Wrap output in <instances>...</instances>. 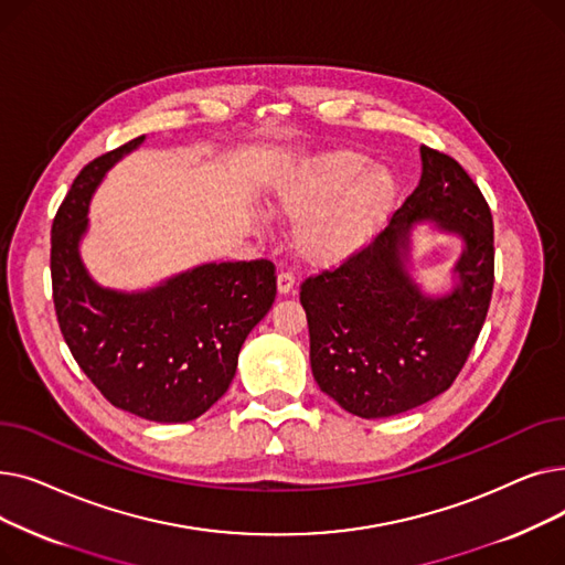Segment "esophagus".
Instances as JSON below:
<instances>
[{"label":"esophagus","instance_id":"1","mask_svg":"<svg viewBox=\"0 0 565 565\" xmlns=\"http://www.w3.org/2000/svg\"><path fill=\"white\" fill-rule=\"evenodd\" d=\"M292 288H295V277L290 273H279L277 275L279 295H288V292H292Z\"/></svg>","mask_w":565,"mask_h":565}]
</instances>
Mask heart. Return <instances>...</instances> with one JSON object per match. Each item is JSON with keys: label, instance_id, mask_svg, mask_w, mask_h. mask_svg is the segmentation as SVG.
<instances>
[{"label": "heart", "instance_id": "heart-1", "mask_svg": "<svg viewBox=\"0 0 565 565\" xmlns=\"http://www.w3.org/2000/svg\"><path fill=\"white\" fill-rule=\"evenodd\" d=\"M371 164L369 156L339 148L275 178L270 205L295 222L292 245L302 260L337 265L387 226L398 203V178L387 167Z\"/></svg>", "mask_w": 565, "mask_h": 565}]
</instances>
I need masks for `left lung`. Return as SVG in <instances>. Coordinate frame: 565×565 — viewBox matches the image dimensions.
Returning <instances> with one entry per match:
<instances>
[{
    "label": "left lung",
    "instance_id": "1",
    "mask_svg": "<svg viewBox=\"0 0 565 565\" xmlns=\"http://www.w3.org/2000/svg\"><path fill=\"white\" fill-rule=\"evenodd\" d=\"M417 223L463 243L452 290L441 296L426 294L411 275ZM492 243L481 190L454 158L422 146V181L390 226L337 270L302 284L320 392L362 419L394 417L447 392L488 316Z\"/></svg>",
    "mask_w": 565,
    "mask_h": 565
}]
</instances>
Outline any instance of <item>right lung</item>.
I'll use <instances>...</instances> for the list:
<instances>
[{
	"label": "right lung",
	"mask_w": 565,
	"mask_h": 565,
	"mask_svg": "<svg viewBox=\"0 0 565 565\" xmlns=\"http://www.w3.org/2000/svg\"><path fill=\"white\" fill-rule=\"evenodd\" d=\"M137 137L86 164L52 224V290L75 362L118 409L185 424L228 390L247 334L277 295L270 260L201 263L143 290L100 286L79 254L88 205Z\"/></svg>",
	"instance_id": "obj_1"
}]
</instances>
